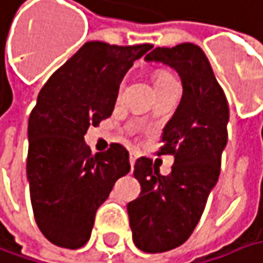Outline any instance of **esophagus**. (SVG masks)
<instances>
[{"mask_svg":"<svg viewBox=\"0 0 263 263\" xmlns=\"http://www.w3.org/2000/svg\"><path fill=\"white\" fill-rule=\"evenodd\" d=\"M135 155L134 153H131V156H129V163H131V168H134V165H135Z\"/></svg>","mask_w":263,"mask_h":263,"instance_id":"34e87169","label":"esophagus"}]
</instances>
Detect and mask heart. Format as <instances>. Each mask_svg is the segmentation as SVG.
I'll use <instances>...</instances> for the list:
<instances>
[{
  "instance_id": "obj_1",
  "label": "heart",
  "mask_w": 263,
  "mask_h": 263,
  "mask_svg": "<svg viewBox=\"0 0 263 263\" xmlns=\"http://www.w3.org/2000/svg\"><path fill=\"white\" fill-rule=\"evenodd\" d=\"M170 80H174L170 74H166V72H158L156 76H155V80H153V85L155 86H159L162 85V83H166V82H170Z\"/></svg>"
}]
</instances>
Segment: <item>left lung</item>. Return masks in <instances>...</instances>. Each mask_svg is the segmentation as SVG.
Masks as SVG:
<instances>
[{
  "label": "left lung",
  "instance_id": "left-lung-1",
  "mask_svg": "<svg viewBox=\"0 0 263 263\" xmlns=\"http://www.w3.org/2000/svg\"><path fill=\"white\" fill-rule=\"evenodd\" d=\"M144 59L174 68L183 85L180 104L163 128V146L158 152L174 156L171 173L161 176L148 158H140L134 177L141 192L128 204L134 244L146 253H162L189 238L204 213L220 174L229 107L199 46L156 47Z\"/></svg>",
  "mask_w": 263,
  "mask_h": 263
}]
</instances>
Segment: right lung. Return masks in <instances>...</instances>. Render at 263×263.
Segmentation results:
<instances>
[{
	"instance_id": "obj_1",
	"label": "right lung",
	"mask_w": 263,
	"mask_h": 263,
	"mask_svg": "<svg viewBox=\"0 0 263 263\" xmlns=\"http://www.w3.org/2000/svg\"><path fill=\"white\" fill-rule=\"evenodd\" d=\"M152 47L89 41L40 90L28 122L26 176L35 222L54 246L83 247L97 210L131 170L125 147L92 155L85 134L111 116L125 74Z\"/></svg>"
}]
</instances>
